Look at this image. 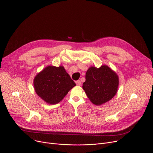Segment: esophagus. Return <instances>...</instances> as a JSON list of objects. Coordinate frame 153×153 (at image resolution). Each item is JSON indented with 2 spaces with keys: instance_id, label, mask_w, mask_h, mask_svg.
<instances>
[{
  "instance_id": "1",
  "label": "esophagus",
  "mask_w": 153,
  "mask_h": 153,
  "mask_svg": "<svg viewBox=\"0 0 153 153\" xmlns=\"http://www.w3.org/2000/svg\"><path fill=\"white\" fill-rule=\"evenodd\" d=\"M76 85H81V82H80V80H77V81H76Z\"/></svg>"
}]
</instances>
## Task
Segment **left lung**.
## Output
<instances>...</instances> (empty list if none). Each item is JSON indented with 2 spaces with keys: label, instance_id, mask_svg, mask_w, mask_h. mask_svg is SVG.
Segmentation results:
<instances>
[{
  "label": "left lung",
  "instance_id": "1",
  "mask_svg": "<svg viewBox=\"0 0 153 153\" xmlns=\"http://www.w3.org/2000/svg\"><path fill=\"white\" fill-rule=\"evenodd\" d=\"M119 84L117 74L105 65L90 67L86 73L82 88L94 104L99 105L110 101L117 93Z\"/></svg>",
  "mask_w": 153,
  "mask_h": 153
}]
</instances>
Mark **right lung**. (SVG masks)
I'll list each match as a JSON object with an SVG mask.
<instances>
[{
  "instance_id": "add662e5",
  "label": "right lung",
  "mask_w": 153,
  "mask_h": 153,
  "mask_svg": "<svg viewBox=\"0 0 153 153\" xmlns=\"http://www.w3.org/2000/svg\"><path fill=\"white\" fill-rule=\"evenodd\" d=\"M33 84L36 94L50 104L60 102L68 91L76 85L62 66H49L45 68L36 76Z\"/></svg>"
}]
</instances>
